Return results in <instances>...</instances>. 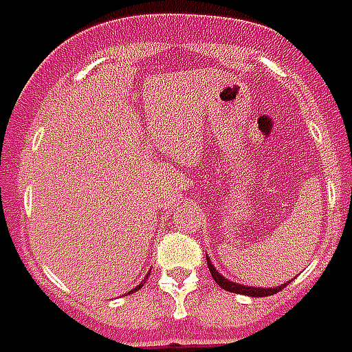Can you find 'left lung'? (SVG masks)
<instances>
[{
  "label": "left lung",
  "mask_w": 352,
  "mask_h": 352,
  "mask_svg": "<svg viewBox=\"0 0 352 352\" xmlns=\"http://www.w3.org/2000/svg\"><path fill=\"white\" fill-rule=\"evenodd\" d=\"M206 261H208V269H210L212 278L220 284L223 290L233 292V294H244V296H252V298H265V296H273V294H276V292H280L284 286H286V284L278 286V288H254V286H241V284H235V283H231V280H228V278H223V276L214 269L210 260H206Z\"/></svg>",
  "instance_id": "1"
}]
</instances>
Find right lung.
<instances>
[{
  "instance_id": "add662e5",
  "label": "right lung",
  "mask_w": 352,
  "mask_h": 352,
  "mask_svg": "<svg viewBox=\"0 0 352 352\" xmlns=\"http://www.w3.org/2000/svg\"><path fill=\"white\" fill-rule=\"evenodd\" d=\"M142 286H144V283H140V284H138V286H136V288H134V290H140ZM134 290H132V292H134Z\"/></svg>"
}]
</instances>
